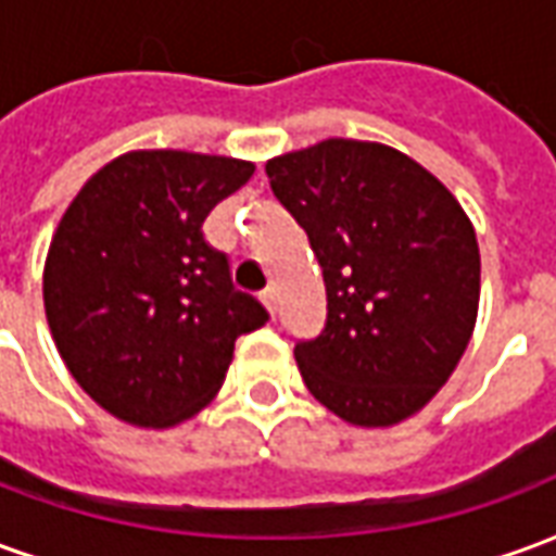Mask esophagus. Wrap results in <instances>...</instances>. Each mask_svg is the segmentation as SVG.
I'll return each instance as SVG.
<instances>
[{
  "mask_svg": "<svg viewBox=\"0 0 556 556\" xmlns=\"http://www.w3.org/2000/svg\"><path fill=\"white\" fill-rule=\"evenodd\" d=\"M262 303H265V309L270 315H277V291L274 289H267L262 291Z\"/></svg>",
  "mask_w": 556,
  "mask_h": 556,
  "instance_id": "esophagus-1",
  "label": "esophagus"
}]
</instances>
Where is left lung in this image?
Masks as SVG:
<instances>
[{"label": "left lung", "instance_id": "left-lung-1", "mask_svg": "<svg viewBox=\"0 0 556 556\" xmlns=\"http://www.w3.org/2000/svg\"><path fill=\"white\" fill-rule=\"evenodd\" d=\"M265 172L325 270V330L294 345L306 390L361 429L419 414L477 327L479 243L465 207L381 142L325 139Z\"/></svg>", "mask_w": 556, "mask_h": 556}]
</instances>
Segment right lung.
I'll list each match as a JSON object with an SVG mask.
<instances>
[{"label": "right lung", "mask_w": 556, "mask_h": 556, "mask_svg": "<svg viewBox=\"0 0 556 556\" xmlns=\"http://www.w3.org/2000/svg\"><path fill=\"white\" fill-rule=\"evenodd\" d=\"M255 163L178 148L110 160L59 219L43 313L67 372L106 414L172 429L226 381L235 339L267 321L235 291L202 223Z\"/></svg>", "instance_id": "1"}]
</instances>
